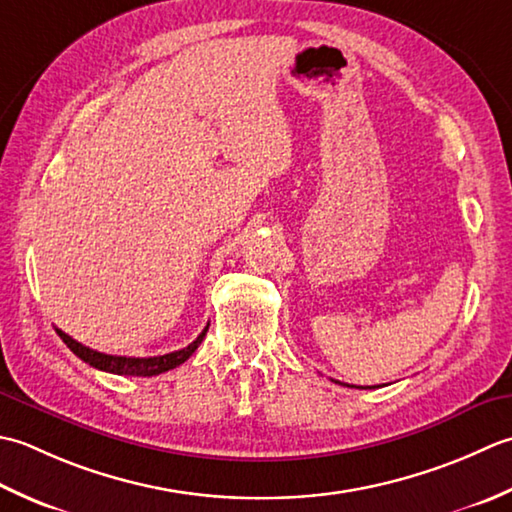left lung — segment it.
<instances>
[{"label":"left lung","mask_w":512,"mask_h":512,"mask_svg":"<svg viewBox=\"0 0 512 512\" xmlns=\"http://www.w3.org/2000/svg\"><path fill=\"white\" fill-rule=\"evenodd\" d=\"M333 382H336V384H342V382H338V380H333ZM347 387H349V384H347ZM358 389H375V387H358Z\"/></svg>","instance_id":"1"}]
</instances>
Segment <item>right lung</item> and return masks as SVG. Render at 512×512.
I'll use <instances>...</instances> for the list:
<instances>
[{"label":"right lung","instance_id":"obj_1","mask_svg":"<svg viewBox=\"0 0 512 512\" xmlns=\"http://www.w3.org/2000/svg\"><path fill=\"white\" fill-rule=\"evenodd\" d=\"M207 329H210V325H207L201 331V336H198L192 344H187L185 349L165 353V356H154V358L108 356V353H101V351H95V349H90V347H83L81 342L72 340L68 333H64L61 329H57V333H59V338L66 342V347L72 353H75L77 358H81L83 362H88L90 367H95L99 371L117 373V375H139V378H152V375H159V373H165V371H170L174 367H179V364H183L187 358H190L192 353L198 349V344L203 342Z\"/></svg>","mask_w":512,"mask_h":512}]
</instances>
